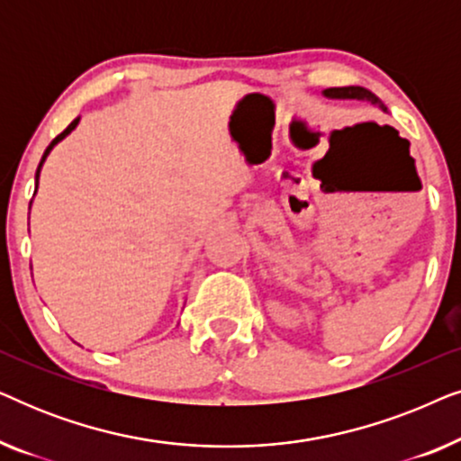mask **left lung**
I'll list each match as a JSON object with an SVG mask.
<instances>
[{"mask_svg":"<svg viewBox=\"0 0 461 461\" xmlns=\"http://www.w3.org/2000/svg\"><path fill=\"white\" fill-rule=\"evenodd\" d=\"M323 96L331 98V100H365V103L380 106V109L386 113V106H384V103L375 96V94H371L369 90H365V87H358V86L327 87V90H323Z\"/></svg>","mask_w":461,"mask_h":461,"instance_id":"1","label":"left lung"}]
</instances>
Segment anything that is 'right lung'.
Wrapping results in <instances>:
<instances>
[{
  "mask_svg": "<svg viewBox=\"0 0 461 461\" xmlns=\"http://www.w3.org/2000/svg\"><path fill=\"white\" fill-rule=\"evenodd\" d=\"M79 119H81V117H77V119H73V122H71V125H68V128H67L65 131H62V134H60V136H56V138H54V140H52V142H50V147L46 149V153H43V157H41L40 166H37V172H35V193H37V185H40V174H41V167H43V163H46V159H48V155H50V153H52V149L56 147V144H59L60 140H65V138H67L68 134H71V131H73L75 128H77ZM31 203H33V201H31Z\"/></svg>",
  "mask_w": 461,
  "mask_h": 461,
  "instance_id": "1",
  "label": "right lung"
}]
</instances>
